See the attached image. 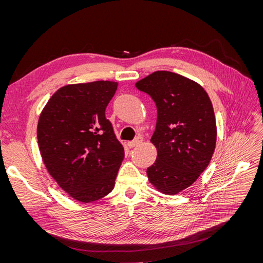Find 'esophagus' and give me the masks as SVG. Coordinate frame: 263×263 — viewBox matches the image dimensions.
I'll use <instances>...</instances> for the list:
<instances>
[{"mask_svg":"<svg viewBox=\"0 0 263 263\" xmlns=\"http://www.w3.org/2000/svg\"><path fill=\"white\" fill-rule=\"evenodd\" d=\"M140 142H142V137H137V138H135V139L132 140V141H128V147L133 148V147H135V146L139 145Z\"/></svg>","mask_w":263,"mask_h":263,"instance_id":"esophagus-1","label":"esophagus"}]
</instances>
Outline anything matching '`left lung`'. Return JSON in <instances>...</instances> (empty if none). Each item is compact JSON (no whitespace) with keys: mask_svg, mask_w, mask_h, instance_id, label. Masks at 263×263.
Instances as JSON below:
<instances>
[{"mask_svg":"<svg viewBox=\"0 0 263 263\" xmlns=\"http://www.w3.org/2000/svg\"><path fill=\"white\" fill-rule=\"evenodd\" d=\"M157 106L156 162L149 181L164 194H177L196 181L209 165L216 145L212 102L203 87L170 71H156L136 83Z\"/></svg>","mask_w":263,"mask_h":263,"instance_id":"left-lung-1","label":"left lung"}]
</instances>
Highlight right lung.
<instances>
[{
  "label": "right lung",
  "mask_w": 263,
  "mask_h": 263,
  "mask_svg": "<svg viewBox=\"0 0 263 263\" xmlns=\"http://www.w3.org/2000/svg\"><path fill=\"white\" fill-rule=\"evenodd\" d=\"M116 90L112 81L66 85L39 117L37 139L47 170L63 191L83 203L113 190L125 156L105 117Z\"/></svg>",
  "instance_id": "obj_1"
}]
</instances>
